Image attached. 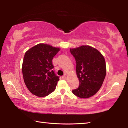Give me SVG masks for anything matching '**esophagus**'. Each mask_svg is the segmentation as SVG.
Wrapping results in <instances>:
<instances>
[{
  "label": "esophagus",
  "instance_id": "34e87169",
  "mask_svg": "<svg viewBox=\"0 0 128 128\" xmlns=\"http://www.w3.org/2000/svg\"><path fill=\"white\" fill-rule=\"evenodd\" d=\"M62 80H66V76H62Z\"/></svg>",
  "mask_w": 128,
  "mask_h": 128
}]
</instances>
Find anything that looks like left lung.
I'll use <instances>...</instances> for the list:
<instances>
[{
	"label": "left lung",
	"mask_w": 128,
	"mask_h": 128,
	"mask_svg": "<svg viewBox=\"0 0 128 128\" xmlns=\"http://www.w3.org/2000/svg\"><path fill=\"white\" fill-rule=\"evenodd\" d=\"M76 62V73L79 79L78 88L72 92L81 98H88L98 92L106 74L104 58L96 49L82 46L70 49Z\"/></svg>",
	"instance_id": "obj_1"
}]
</instances>
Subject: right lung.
<instances>
[{
    "label": "right lung",
    "instance_id": "right-lung-1",
    "mask_svg": "<svg viewBox=\"0 0 128 128\" xmlns=\"http://www.w3.org/2000/svg\"><path fill=\"white\" fill-rule=\"evenodd\" d=\"M60 48L38 44L26 52L22 71L26 86L38 96H47L55 90L59 77L52 70V59Z\"/></svg>",
    "mask_w": 128,
    "mask_h": 128
}]
</instances>
